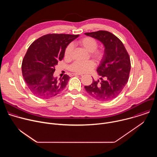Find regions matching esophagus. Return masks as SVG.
I'll return each instance as SVG.
<instances>
[{"label": "esophagus", "instance_id": "1", "mask_svg": "<svg viewBox=\"0 0 157 157\" xmlns=\"http://www.w3.org/2000/svg\"><path fill=\"white\" fill-rule=\"evenodd\" d=\"M77 75H79V76H82V74H79V73H73L72 76H77Z\"/></svg>", "mask_w": 157, "mask_h": 157}]
</instances>
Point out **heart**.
<instances>
[{"label": "heart", "mask_w": 157, "mask_h": 157, "mask_svg": "<svg viewBox=\"0 0 157 157\" xmlns=\"http://www.w3.org/2000/svg\"><path fill=\"white\" fill-rule=\"evenodd\" d=\"M78 44L88 52H91V56L96 61L102 59L104 52L101 49H97L98 42L96 39L90 36H86L81 39ZM73 47L71 44L66 47L64 52V56L67 59H70L73 53ZM94 63L92 61L86 62L75 61L70 66V70L78 73H86L90 72L94 68Z\"/></svg>", "instance_id": "obj_1"}]
</instances>
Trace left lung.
<instances>
[{"label":"left lung","mask_w":157,"mask_h":157,"mask_svg":"<svg viewBox=\"0 0 157 157\" xmlns=\"http://www.w3.org/2000/svg\"><path fill=\"white\" fill-rule=\"evenodd\" d=\"M84 34L99 40L104 47V55L97 69L101 81H95L93 79V83L84 88L89 95L98 101L113 100L119 96L128 82L131 68L129 55L122 42L110 32L100 30Z\"/></svg>","instance_id":"8db88e82"}]
</instances>
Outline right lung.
Listing matches in <instances>:
<instances>
[{
	"instance_id": "add662e5",
	"label": "right lung",
	"mask_w": 157,
	"mask_h": 157,
	"mask_svg": "<svg viewBox=\"0 0 157 157\" xmlns=\"http://www.w3.org/2000/svg\"><path fill=\"white\" fill-rule=\"evenodd\" d=\"M79 35L48 34L33 41L21 64L24 80L36 96L48 99L59 94L67 85L70 76L59 79L54 76L55 66L61 61L67 46Z\"/></svg>"
}]
</instances>
